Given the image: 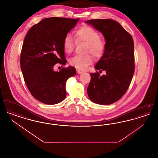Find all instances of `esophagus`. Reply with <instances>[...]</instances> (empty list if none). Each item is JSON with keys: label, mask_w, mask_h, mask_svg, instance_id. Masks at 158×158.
<instances>
[{"label": "esophagus", "mask_w": 158, "mask_h": 158, "mask_svg": "<svg viewBox=\"0 0 158 158\" xmlns=\"http://www.w3.org/2000/svg\"><path fill=\"white\" fill-rule=\"evenodd\" d=\"M76 72H77V73H79V74H81V73H83V71H82V70H79V69H76Z\"/></svg>", "instance_id": "1"}]
</instances>
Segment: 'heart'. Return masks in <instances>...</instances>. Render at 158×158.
<instances>
[{
  "label": "heart",
  "mask_w": 158,
  "mask_h": 158,
  "mask_svg": "<svg viewBox=\"0 0 158 158\" xmlns=\"http://www.w3.org/2000/svg\"><path fill=\"white\" fill-rule=\"evenodd\" d=\"M76 38L77 41H82L87 43L86 52H90L95 57H100L105 50V44L99 38L97 31L89 26H84L76 31ZM75 40L70 34H68L63 39V49L66 53H72L75 45ZM93 59L90 54L76 55L69 60V63L79 70H85L92 63Z\"/></svg>",
  "instance_id": "b5f03b06"
}]
</instances>
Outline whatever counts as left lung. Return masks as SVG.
Segmentation results:
<instances>
[{
    "instance_id": "left-lung-1",
    "label": "left lung",
    "mask_w": 158,
    "mask_h": 158,
    "mask_svg": "<svg viewBox=\"0 0 158 158\" xmlns=\"http://www.w3.org/2000/svg\"><path fill=\"white\" fill-rule=\"evenodd\" d=\"M102 34L105 50L95 69L105 70L90 73L87 88L90 101L100 105H110L119 100L126 92L135 72L134 42L131 35L118 22L110 19L85 21Z\"/></svg>"
}]
</instances>
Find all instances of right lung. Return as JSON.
Wrapping results in <instances>:
<instances>
[{
  "instance_id": "1",
  "label": "right lung",
  "mask_w": 158,
  "mask_h": 158,
  "mask_svg": "<svg viewBox=\"0 0 158 158\" xmlns=\"http://www.w3.org/2000/svg\"><path fill=\"white\" fill-rule=\"evenodd\" d=\"M79 18L52 17L33 25L24 39L20 57L23 79L31 95L42 103L54 105L66 97V82L76 75L75 68L54 70L59 63L65 65L63 39Z\"/></svg>"
}]
</instances>
